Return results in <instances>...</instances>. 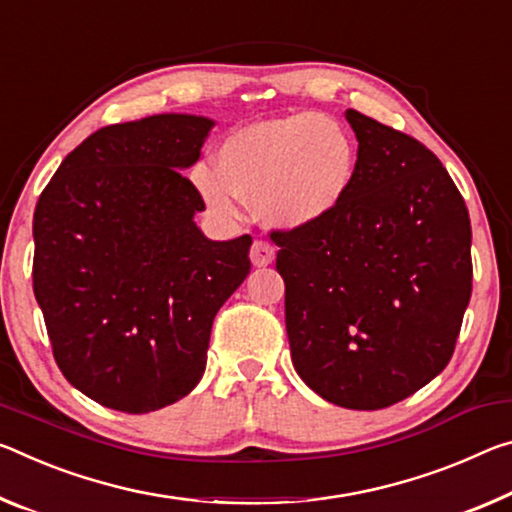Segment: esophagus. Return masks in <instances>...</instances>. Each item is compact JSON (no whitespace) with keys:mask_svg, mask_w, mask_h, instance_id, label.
Here are the masks:
<instances>
[{"mask_svg":"<svg viewBox=\"0 0 512 512\" xmlns=\"http://www.w3.org/2000/svg\"><path fill=\"white\" fill-rule=\"evenodd\" d=\"M275 259V250L269 241H255L250 248V262L255 266H269Z\"/></svg>","mask_w":512,"mask_h":512,"instance_id":"34e87169","label":"esophagus"}]
</instances>
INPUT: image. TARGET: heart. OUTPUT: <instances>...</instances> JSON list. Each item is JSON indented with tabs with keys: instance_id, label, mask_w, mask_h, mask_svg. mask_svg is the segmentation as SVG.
Wrapping results in <instances>:
<instances>
[{
	"instance_id": "obj_1",
	"label": "heart",
	"mask_w": 512,
	"mask_h": 512,
	"mask_svg": "<svg viewBox=\"0 0 512 512\" xmlns=\"http://www.w3.org/2000/svg\"><path fill=\"white\" fill-rule=\"evenodd\" d=\"M358 175V143L335 116L300 111L232 132L216 166L198 164L191 182L216 216L237 218L239 198L280 230H300L342 205Z\"/></svg>"
}]
</instances>
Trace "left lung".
<instances>
[{"label": "left lung", "mask_w": 512, "mask_h": 512, "mask_svg": "<svg viewBox=\"0 0 512 512\" xmlns=\"http://www.w3.org/2000/svg\"><path fill=\"white\" fill-rule=\"evenodd\" d=\"M358 175L335 212L273 232L291 362L321 399L380 410L449 364L472 296V225L440 159L348 109Z\"/></svg>", "instance_id": "obj_1"}]
</instances>
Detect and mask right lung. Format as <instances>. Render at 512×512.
Listing matches in <instances>:
<instances>
[{"label": "right lung", "mask_w": 512, "mask_h": 512, "mask_svg": "<svg viewBox=\"0 0 512 512\" xmlns=\"http://www.w3.org/2000/svg\"><path fill=\"white\" fill-rule=\"evenodd\" d=\"M214 120L159 113L97 129L34 212V294L54 360L88 399L143 415L200 383L216 312L250 273V234L212 241L182 170Z\"/></svg>", "instance_id": "right-lung-1"}]
</instances>
